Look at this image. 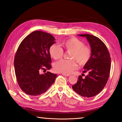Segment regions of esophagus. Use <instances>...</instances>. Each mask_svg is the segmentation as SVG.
I'll use <instances>...</instances> for the list:
<instances>
[{
  "label": "esophagus",
  "mask_w": 122,
  "mask_h": 122,
  "mask_svg": "<svg viewBox=\"0 0 122 122\" xmlns=\"http://www.w3.org/2000/svg\"><path fill=\"white\" fill-rule=\"evenodd\" d=\"M62 75H63V76H70L69 74H65V73H62Z\"/></svg>",
  "instance_id": "obj_1"
}]
</instances>
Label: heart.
<instances>
[{
    "label": "heart",
    "mask_w": 122,
    "mask_h": 122,
    "mask_svg": "<svg viewBox=\"0 0 122 122\" xmlns=\"http://www.w3.org/2000/svg\"><path fill=\"white\" fill-rule=\"evenodd\" d=\"M61 45L65 50L70 53L69 58L71 60H61L55 64L54 69L60 73L70 74L80 65L84 66L90 60L92 51L89 47L84 45V43L75 37L65 39L61 42ZM49 54L51 58L59 60L62 57L63 50L56 44H53L49 48Z\"/></svg>",
    "instance_id": "heart-1"
}]
</instances>
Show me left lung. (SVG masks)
<instances>
[{"mask_svg":"<svg viewBox=\"0 0 122 122\" xmlns=\"http://www.w3.org/2000/svg\"><path fill=\"white\" fill-rule=\"evenodd\" d=\"M89 42L92 56L84 66L83 73L88 75L83 78L78 76L77 82L72 86L74 92L85 97L96 96L102 91L108 81L111 69V57L108 48L97 37L91 34H80Z\"/></svg>","mask_w":122,"mask_h":122,"instance_id":"1","label":"left lung"}]
</instances>
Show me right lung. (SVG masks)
I'll use <instances>...</instances> for the list:
<instances>
[{
    "label": "right lung",
    "mask_w": 122,
    "mask_h": 122,
    "mask_svg": "<svg viewBox=\"0 0 122 122\" xmlns=\"http://www.w3.org/2000/svg\"><path fill=\"white\" fill-rule=\"evenodd\" d=\"M51 34L36 30L20 43L14 57V71L21 89L26 94L38 96L52 85L57 74L49 71L41 74V70L51 67L49 48L55 42Z\"/></svg>",
    "instance_id": "obj_1"
}]
</instances>
